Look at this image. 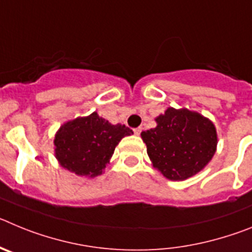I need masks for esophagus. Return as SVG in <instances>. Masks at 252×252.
I'll use <instances>...</instances> for the list:
<instances>
[{"label": "esophagus", "mask_w": 252, "mask_h": 252, "mask_svg": "<svg viewBox=\"0 0 252 252\" xmlns=\"http://www.w3.org/2000/svg\"><path fill=\"white\" fill-rule=\"evenodd\" d=\"M133 132H135V135H140L141 133V127H136L133 130Z\"/></svg>", "instance_id": "34e87169"}]
</instances>
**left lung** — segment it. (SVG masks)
<instances>
[{"instance_id":"8db88e82","label":"left lung","mask_w":252,"mask_h":252,"mask_svg":"<svg viewBox=\"0 0 252 252\" xmlns=\"http://www.w3.org/2000/svg\"><path fill=\"white\" fill-rule=\"evenodd\" d=\"M157 127L142 131L154 168L171 180L197 174L212 159L217 146L215 125L189 110L168 108L157 117Z\"/></svg>"}]
</instances>
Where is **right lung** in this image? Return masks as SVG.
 Segmentation results:
<instances>
[{"instance_id":"add662e5","label":"right lung","mask_w":252,"mask_h":252,"mask_svg":"<svg viewBox=\"0 0 252 252\" xmlns=\"http://www.w3.org/2000/svg\"><path fill=\"white\" fill-rule=\"evenodd\" d=\"M132 130L111 125L97 112L64 124L55 135V157L60 165L78 175L102 174L115 148Z\"/></svg>"}]
</instances>
